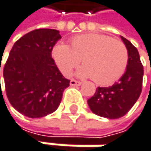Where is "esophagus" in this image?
<instances>
[{
  "label": "esophagus",
  "mask_w": 151,
  "mask_h": 151,
  "mask_svg": "<svg viewBox=\"0 0 151 151\" xmlns=\"http://www.w3.org/2000/svg\"><path fill=\"white\" fill-rule=\"evenodd\" d=\"M71 86H80L82 84V82H79V81L76 80H70V83H69Z\"/></svg>",
  "instance_id": "esophagus-1"
}]
</instances>
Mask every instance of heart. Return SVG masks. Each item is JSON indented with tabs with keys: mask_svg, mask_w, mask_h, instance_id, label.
<instances>
[{
	"mask_svg": "<svg viewBox=\"0 0 151 151\" xmlns=\"http://www.w3.org/2000/svg\"><path fill=\"white\" fill-rule=\"evenodd\" d=\"M52 56L59 70L70 76L81 60L83 66L77 75L92 78L97 84L114 83L124 73L129 59L125 44L103 34H83L74 37L70 46L57 43L52 50Z\"/></svg>",
	"mask_w": 151,
	"mask_h": 151,
	"instance_id": "obj_1",
	"label": "heart"
}]
</instances>
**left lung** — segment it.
Segmentation results:
<instances>
[{
  "instance_id": "obj_1",
  "label": "left lung",
  "mask_w": 151,
  "mask_h": 151,
  "mask_svg": "<svg viewBox=\"0 0 151 151\" xmlns=\"http://www.w3.org/2000/svg\"><path fill=\"white\" fill-rule=\"evenodd\" d=\"M127 47L129 59L125 72L120 80L109 87H97L88 99V106L95 114L108 119H118L132 109L142 91L144 75L137 49L127 39L121 36Z\"/></svg>"
}]
</instances>
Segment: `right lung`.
Returning a JSON list of instances; mask_svg holds the SVG:
<instances>
[{
	"instance_id": "1",
	"label": "right lung",
	"mask_w": 151,
	"mask_h": 151,
	"mask_svg": "<svg viewBox=\"0 0 151 151\" xmlns=\"http://www.w3.org/2000/svg\"><path fill=\"white\" fill-rule=\"evenodd\" d=\"M60 39L59 31L52 29L27 33L14 42L4 67L8 100L29 118H42L55 111L69 86V80L52 58L53 47Z\"/></svg>"
}]
</instances>
